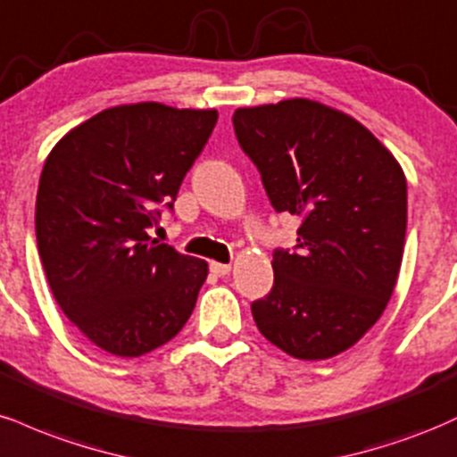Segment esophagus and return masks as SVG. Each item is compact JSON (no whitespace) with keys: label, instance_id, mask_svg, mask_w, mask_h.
Returning <instances> with one entry per match:
<instances>
[{"label":"esophagus","instance_id":"esophagus-1","mask_svg":"<svg viewBox=\"0 0 457 457\" xmlns=\"http://www.w3.org/2000/svg\"><path fill=\"white\" fill-rule=\"evenodd\" d=\"M209 267H212V271L216 273V276H228V273H230L228 262H212Z\"/></svg>","mask_w":457,"mask_h":457}]
</instances>
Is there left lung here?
I'll list each match as a JSON object with an SVG mask.
<instances>
[{"label": "left lung", "mask_w": 457, "mask_h": 457, "mask_svg": "<svg viewBox=\"0 0 457 457\" xmlns=\"http://www.w3.org/2000/svg\"><path fill=\"white\" fill-rule=\"evenodd\" d=\"M235 134L276 212L302 218L297 250L273 252V288L256 327L295 359L357 345L387 308L404 254L406 177L346 112L308 98L244 106Z\"/></svg>", "instance_id": "8db88e82"}]
</instances>
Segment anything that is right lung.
I'll return each instance as SVG.
<instances>
[{"instance_id": "1", "label": "right lung", "mask_w": 457, "mask_h": 457, "mask_svg": "<svg viewBox=\"0 0 457 457\" xmlns=\"http://www.w3.org/2000/svg\"><path fill=\"white\" fill-rule=\"evenodd\" d=\"M218 121L216 109L137 102L79 123L48 154L36 239L63 314L102 351L141 357L179 334L207 261L149 237Z\"/></svg>"}]
</instances>
